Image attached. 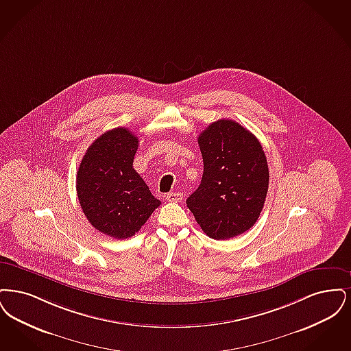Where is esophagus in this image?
Listing matches in <instances>:
<instances>
[{
  "instance_id": "34e87169",
  "label": "esophagus",
  "mask_w": 351,
  "mask_h": 351,
  "mask_svg": "<svg viewBox=\"0 0 351 351\" xmlns=\"http://www.w3.org/2000/svg\"><path fill=\"white\" fill-rule=\"evenodd\" d=\"M183 195L180 193H169L167 195L168 202H182Z\"/></svg>"
}]
</instances>
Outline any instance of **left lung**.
Wrapping results in <instances>:
<instances>
[{
    "instance_id": "obj_1",
    "label": "left lung",
    "mask_w": 351,
    "mask_h": 351,
    "mask_svg": "<svg viewBox=\"0 0 351 351\" xmlns=\"http://www.w3.org/2000/svg\"><path fill=\"white\" fill-rule=\"evenodd\" d=\"M203 177L187 198L202 230L228 240L258 220L269 189V167L258 138L229 119L211 123L198 137Z\"/></svg>"
}]
</instances>
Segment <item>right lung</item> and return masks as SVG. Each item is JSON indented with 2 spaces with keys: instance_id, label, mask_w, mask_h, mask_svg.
<instances>
[{
  "instance_id": "add662e5",
  "label": "right lung",
  "mask_w": 351,
  "mask_h": 351,
  "mask_svg": "<svg viewBox=\"0 0 351 351\" xmlns=\"http://www.w3.org/2000/svg\"><path fill=\"white\" fill-rule=\"evenodd\" d=\"M137 147L130 130H110L93 141L77 170L82 213L94 228L118 240L134 236L161 204L132 167Z\"/></svg>"
}]
</instances>
